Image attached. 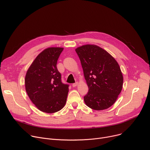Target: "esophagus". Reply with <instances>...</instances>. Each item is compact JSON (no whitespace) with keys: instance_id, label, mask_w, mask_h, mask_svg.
I'll return each instance as SVG.
<instances>
[{"instance_id":"esophagus-1","label":"esophagus","mask_w":150,"mask_h":150,"mask_svg":"<svg viewBox=\"0 0 150 150\" xmlns=\"http://www.w3.org/2000/svg\"><path fill=\"white\" fill-rule=\"evenodd\" d=\"M78 84V82H76L75 83H74V84H72V86H73V87H76V86Z\"/></svg>"}]
</instances>
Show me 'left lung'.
<instances>
[{
	"label": "left lung",
	"instance_id": "1",
	"mask_svg": "<svg viewBox=\"0 0 150 150\" xmlns=\"http://www.w3.org/2000/svg\"><path fill=\"white\" fill-rule=\"evenodd\" d=\"M75 51L89 88L84 97L85 104L97 111L111 107L123 87V77L118 62L106 50L96 45H83Z\"/></svg>",
	"mask_w": 150,
	"mask_h": 150
}]
</instances>
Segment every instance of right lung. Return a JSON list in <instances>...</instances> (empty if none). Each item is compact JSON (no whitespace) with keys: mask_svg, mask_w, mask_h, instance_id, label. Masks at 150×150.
<instances>
[{"mask_svg":"<svg viewBox=\"0 0 150 150\" xmlns=\"http://www.w3.org/2000/svg\"><path fill=\"white\" fill-rule=\"evenodd\" d=\"M62 47H49L39 53L27 70L25 90L35 106L46 113L58 112L66 105L69 85L62 83L57 61Z\"/></svg>","mask_w":150,"mask_h":150,"instance_id":"obj_1","label":"right lung"}]
</instances>
